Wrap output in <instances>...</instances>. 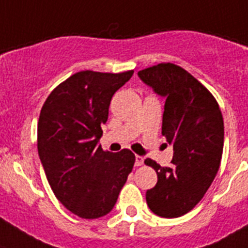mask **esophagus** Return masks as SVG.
Segmentation results:
<instances>
[{
    "instance_id": "obj_1",
    "label": "esophagus",
    "mask_w": 248,
    "mask_h": 248,
    "mask_svg": "<svg viewBox=\"0 0 248 248\" xmlns=\"http://www.w3.org/2000/svg\"><path fill=\"white\" fill-rule=\"evenodd\" d=\"M143 164V157L140 155H136V159H135V165L141 166Z\"/></svg>"
}]
</instances>
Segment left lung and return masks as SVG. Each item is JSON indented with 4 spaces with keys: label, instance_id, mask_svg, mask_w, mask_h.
I'll use <instances>...</instances> for the list:
<instances>
[{
    "label": "left lung",
    "instance_id": "obj_1",
    "mask_svg": "<svg viewBox=\"0 0 248 248\" xmlns=\"http://www.w3.org/2000/svg\"><path fill=\"white\" fill-rule=\"evenodd\" d=\"M157 94L165 97L161 134L172 145L171 165L145 164L157 174L146 191L147 205L164 218L184 216L198 204L219 169L224 124L217 101L182 66L160 63L139 72Z\"/></svg>",
    "mask_w": 248,
    "mask_h": 248
}]
</instances>
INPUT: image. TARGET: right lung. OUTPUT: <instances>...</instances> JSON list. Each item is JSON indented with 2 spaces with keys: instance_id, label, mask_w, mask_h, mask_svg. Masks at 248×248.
Here are the masks:
<instances>
[{
  "instance_id": "1",
  "label": "right lung",
  "mask_w": 248,
  "mask_h": 248,
  "mask_svg": "<svg viewBox=\"0 0 248 248\" xmlns=\"http://www.w3.org/2000/svg\"><path fill=\"white\" fill-rule=\"evenodd\" d=\"M134 74L83 70L53 89L37 122V151L58 201L84 219L112 211L134 168L128 149L98 146L113 94Z\"/></svg>"
}]
</instances>
